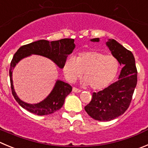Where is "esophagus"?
Returning a JSON list of instances; mask_svg holds the SVG:
<instances>
[{
	"instance_id": "1",
	"label": "esophagus",
	"mask_w": 148,
	"mask_h": 148,
	"mask_svg": "<svg viewBox=\"0 0 148 148\" xmlns=\"http://www.w3.org/2000/svg\"><path fill=\"white\" fill-rule=\"evenodd\" d=\"M72 91L74 92V93H80L81 90L79 89H78V88H72Z\"/></svg>"
}]
</instances>
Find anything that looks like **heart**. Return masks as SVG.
<instances>
[{
  "label": "heart",
  "instance_id": "b5f03b06",
  "mask_svg": "<svg viewBox=\"0 0 148 148\" xmlns=\"http://www.w3.org/2000/svg\"><path fill=\"white\" fill-rule=\"evenodd\" d=\"M119 66L118 59L113 55L99 51H86L79 54L77 58L68 56L63 62V72L66 80L71 83L85 74L84 85L99 90L114 81Z\"/></svg>",
  "mask_w": 148,
  "mask_h": 148
}]
</instances>
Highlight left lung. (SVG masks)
<instances>
[{
	"label": "left lung",
	"mask_w": 148,
	"mask_h": 148,
	"mask_svg": "<svg viewBox=\"0 0 148 148\" xmlns=\"http://www.w3.org/2000/svg\"><path fill=\"white\" fill-rule=\"evenodd\" d=\"M99 38L90 39L99 42ZM113 56L123 66L118 80L98 93H93L92 100L85 107L86 112L96 121H110L123 114L130 105L137 83L135 59L131 51L114 39L106 42Z\"/></svg>",
	"instance_id": "1"
}]
</instances>
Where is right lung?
I'll return each mask as SVG.
<instances>
[{
	"label": "right lung",
	"mask_w": 148,
	"mask_h": 148,
	"mask_svg": "<svg viewBox=\"0 0 148 148\" xmlns=\"http://www.w3.org/2000/svg\"><path fill=\"white\" fill-rule=\"evenodd\" d=\"M74 48V39L63 38L51 42L47 40H38L22 46L16 51L11 62L9 77L12 94L16 102L23 108L37 115L52 114L63 107L65 99L71 93L72 88L68 83L58 79L50 93L44 100L37 103H26L18 97L14 88L12 74L16 65L25 58L29 57L31 55H38L50 59L60 69H63V62L68 55L73 52Z\"/></svg>",
	"instance_id": "1"
}]
</instances>
